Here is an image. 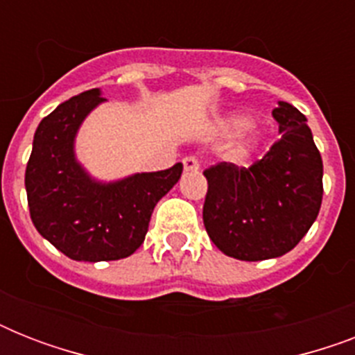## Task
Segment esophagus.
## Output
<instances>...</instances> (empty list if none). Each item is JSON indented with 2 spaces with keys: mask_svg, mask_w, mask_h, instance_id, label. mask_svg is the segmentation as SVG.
<instances>
[{
  "mask_svg": "<svg viewBox=\"0 0 355 355\" xmlns=\"http://www.w3.org/2000/svg\"><path fill=\"white\" fill-rule=\"evenodd\" d=\"M182 164L186 171H199V167H200L197 156H186V158L182 160Z\"/></svg>",
  "mask_w": 355,
  "mask_h": 355,
  "instance_id": "34e87169",
  "label": "esophagus"
}]
</instances>
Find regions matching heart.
I'll return each mask as SVG.
<instances>
[{"instance_id": "heart-1", "label": "heart", "mask_w": 355, "mask_h": 355, "mask_svg": "<svg viewBox=\"0 0 355 355\" xmlns=\"http://www.w3.org/2000/svg\"><path fill=\"white\" fill-rule=\"evenodd\" d=\"M250 127V119L245 118V116H232V118L227 119V128L230 132H243ZM254 145V136H247L245 139H241L236 147V155L237 156H245L248 155V150L252 149Z\"/></svg>"}]
</instances>
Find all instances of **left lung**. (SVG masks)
Returning a JSON list of instances; mask_svg holds the SVG:
<instances>
[{"label":"left lung","instance_id":"obj_1","mask_svg":"<svg viewBox=\"0 0 355 355\" xmlns=\"http://www.w3.org/2000/svg\"><path fill=\"white\" fill-rule=\"evenodd\" d=\"M280 139L250 167H208L202 221L221 252L243 261L284 256L319 216L322 158L306 116L286 101L272 110Z\"/></svg>","mask_w":355,"mask_h":355}]
</instances>
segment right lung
Wrapping results in <instances>:
<instances>
[{"label":"right lung","mask_w":355,"mask_h":355,"mask_svg":"<svg viewBox=\"0 0 355 355\" xmlns=\"http://www.w3.org/2000/svg\"><path fill=\"white\" fill-rule=\"evenodd\" d=\"M107 99L83 92L58 105L38 125L25 169L33 225L75 261H112L144 243L156 202L178 182L182 164L99 182L75 156V136L88 114Z\"/></svg>","instance_id":"1"}]
</instances>
